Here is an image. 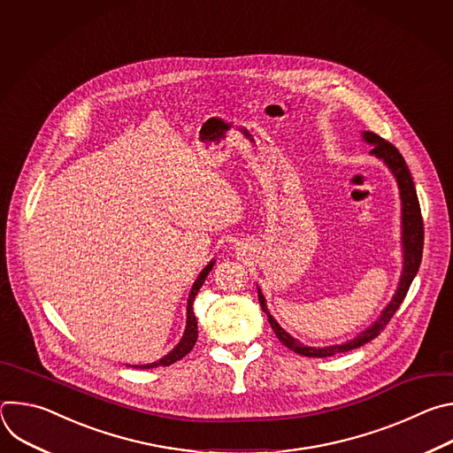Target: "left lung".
Masks as SVG:
<instances>
[{
  "mask_svg": "<svg viewBox=\"0 0 453 453\" xmlns=\"http://www.w3.org/2000/svg\"><path fill=\"white\" fill-rule=\"evenodd\" d=\"M362 138L365 143L372 145L374 149L371 150L372 156H376L378 159H381L389 170L393 172V175L396 177L398 188H400V197H402V243H403V273L398 283V290L393 297V301L387 304L380 315L378 320H374L372 325L364 330L362 334H358L355 339L344 342V344H335V346H326V348H310L301 344L299 341H296L292 335H288L278 322L276 319L271 315L265 297L262 294V290L257 288V299H260L262 310L267 313L271 326L276 334V337L294 353L297 355H304V357H315V358H322V357H334L337 353H346L351 349H357L360 346H364L365 342L376 339L380 335V332L389 325V320L393 319V315L396 313V310L400 308V304L403 303L409 287L412 283V280L416 278L419 265H421V256H423V219H421V210H419V201H418V193H416V186L412 180V175L409 172V166L403 159V156L400 154V150L391 145L389 142H385L383 138L376 136L374 133H362Z\"/></svg>",
  "mask_w": 453,
  "mask_h": 453,
  "instance_id": "1",
  "label": "left lung"
}]
</instances>
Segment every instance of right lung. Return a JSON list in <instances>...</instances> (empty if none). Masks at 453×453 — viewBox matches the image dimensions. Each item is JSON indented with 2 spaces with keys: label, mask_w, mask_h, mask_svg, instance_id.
<instances>
[{
  "label": "right lung",
  "mask_w": 453,
  "mask_h": 453,
  "mask_svg": "<svg viewBox=\"0 0 453 453\" xmlns=\"http://www.w3.org/2000/svg\"><path fill=\"white\" fill-rule=\"evenodd\" d=\"M213 265H215V260H211V262L206 265V269L199 274L197 281L193 283V287H191V292H189V297H188V306H186V315H188V319H186V330H184V335H182L180 342H179L168 355H165L161 360L152 362V364H145V365H133V367H138V369H150V367H159V365H170V364L180 360L182 357H186V355L193 349V346H196L197 337H199V332H197V319H196V313H193V301H196V296H197V292L201 290L203 283L206 281L208 274L211 273Z\"/></svg>",
  "instance_id": "right-lung-1"
}]
</instances>
